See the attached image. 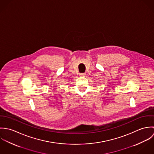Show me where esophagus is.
Returning a JSON list of instances; mask_svg holds the SVG:
<instances>
[{
  "label": "esophagus",
  "instance_id": "esophagus-1",
  "mask_svg": "<svg viewBox=\"0 0 154 154\" xmlns=\"http://www.w3.org/2000/svg\"><path fill=\"white\" fill-rule=\"evenodd\" d=\"M86 73H80V76H85Z\"/></svg>",
  "mask_w": 154,
  "mask_h": 154
}]
</instances>
